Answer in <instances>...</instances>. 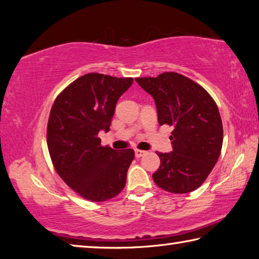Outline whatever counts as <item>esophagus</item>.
<instances>
[{"label": "esophagus", "instance_id": "34e87169", "mask_svg": "<svg viewBox=\"0 0 259 259\" xmlns=\"http://www.w3.org/2000/svg\"><path fill=\"white\" fill-rule=\"evenodd\" d=\"M146 152L145 151H142V150H135V155L136 157H140L143 155H145Z\"/></svg>", "mask_w": 259, "mask_h": 259}]
</instances>
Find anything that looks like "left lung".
Wrapping results in <instances>:
<instances>
[{
  "label": "left lung",
  "mask_w": 259,
  "mask_h": 259,
  "mask_svg": "<svg viewBox=\"0 0 259 259\" xmlns=\"http://www.w3.org/2000/svg\"><path fill=\"white\" fill-rule=\"evenodd\" d=\"M135 80L154 98L159 124L174 128L172 152H157L161 164L153 181L176 194L196 190L221 155L223 123L216 103L200 84L176 72Z\"/></svg>",
  "instance_id": "8db88e82"
}]
</instances>
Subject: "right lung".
<instances>
[{"instance_id":"add662e5","label":"right lung","mask_w":259,"mask_h":259,"mask_svg":"<svg viewBox=\"0 0 259 259\" xmlns=\"http://www.w3.org/2000/svg\"><path fill=\"white\" fill-rule=\"evenodd\" d=\"M133 82V77L88 73L65 88L52 105L47 126L51 162L83 199L103 202L125 186L134 150L103 146L98 133L109 130L117 100Z\"/></svg>"}]
</instances>
